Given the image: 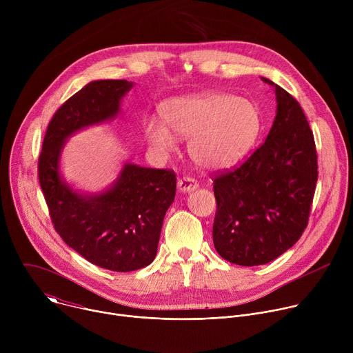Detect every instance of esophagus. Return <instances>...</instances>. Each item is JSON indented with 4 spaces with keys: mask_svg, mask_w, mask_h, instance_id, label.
<instances>
[{
    "mask_svg": "<svg viewBox=\"0 0 353 353\" xmlns=\"http://www.w3.org/2000/svg\"><path fill=\"white\" fill-rule=\"evenodd\" d=\"M177 187L180 191H184V192H188V191H192L198 187V183L196 180L191 179V177H181L177 181Z\"/></svg>",
    "mask_w": 353,
    "mask_h": 353,
    "instance_id": "1",
    "label": "esophagus"
}]
</instances>
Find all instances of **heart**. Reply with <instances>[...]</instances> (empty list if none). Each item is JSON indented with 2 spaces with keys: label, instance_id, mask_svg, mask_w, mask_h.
Here are the masks:
<instances>
[{
  "label": "heart",
  "instance_id": "b5f03b06",
  "mask_svg": "<svg viewBox=\"0 0 353 353\" xmlns=\"http://www.w3.org/2000/svg\"><path fill=\"white\" fill-rule=\"evenodd\" d=\"M162 114L177 137H192L188 152L192 161L212 170L230 168L243 159L261 124L260 112L251 100L221 92L173 99ZM167 128L154 119L145 124L148 141L159 150L174 146V135Z\"/></svg>",
  "mask_w": 353,
  "mask_h": 353
}]
</instances>
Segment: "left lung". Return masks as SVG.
Returning a JSON list of instances; mask_svg holds the SVG:
<instances>
[{
  "label": "left lung",
  "instance_id": "obj_1",
  "mask_svg": "<svg viewBox=\"0 0 353 353\" xmlns=\"http://www.w3.org/2000/svg\"><path fill=\"white\" fill-rule=\"evenodd\" d=\"M275 88L276 116L267 139L241 165L216 172L212 237L226 261L254 267L290 248L309 223L319 177L313 131L297 100Z\"/></svg>",
  "mask_w": 353,
  "mask_h": 353
}]
</instances>
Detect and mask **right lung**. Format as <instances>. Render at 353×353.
I'll list each match as a JSON object with an SVG mask.
<instances>
[{
	"instance_id": "1",
	"label": "right lung",
	"mask_w": 353,
	"mask_h": 353,
	"mask_svg": "<svg viewBox=\"0 0 353 353\" xmlns=\"http://www.w3.org/2000/svg\"><path fill=\"white\" fill-rule=\"evenodd\" d=\"M125 79L93 81L50 120L39 155V183L56 232L89 263L116 272L143 268L157 257L162 223L176 195V173L124 165L116 184L82 195L59 172L64 141L75 131L110 120L131 89Z\"/></svg>"
}]
</instances>
